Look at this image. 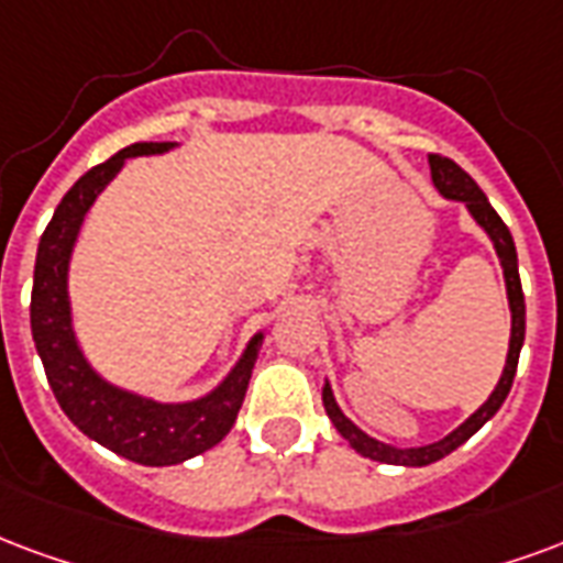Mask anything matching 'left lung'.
Here are the masks:
<instances>
[{
    "label": "left lung",
    "instance_id": "left-lung-1",
    "mask_svg": "<svg viewBox=\"0 0 563 563\" xmlns=\"http://www.w3.org/2000/svg\"><path fill=\"white\" fill-rule=\"evenodd\" d=\"M430 173L432 185L439 190L441 197L451 199V202H462L468 208V214L474 218V223L489 235L495 253H498V262H501L504 271V286H507V307H510V345H507V361H504L501 378L498 385L493 387V394L486 397L481 409L468 415L462 420L460 427L453 432H448L444 439L432 441V444H420V448H397V444H385V441L366 435L361 427H355L352 420L345 418L343 409L336 406L334 390H331V382L324 378L322 387V402L328 418L336 427V432L343 435L352 448H355L361 456L376 462H387V465H411V468H420V465H430V462L444 460L448 453H453L460 444L472 439L474 432L481 430L486 420L493 418L495 411L501 409V402L510 394L516 376V364H519V352H522V343H526V295H522V283H519V260H516V244L510 229L504 227V220L495 214V208L489 206V199L483 194L477 181H474L465 169L453 164L451 157H439V154H430Z\"/></svg>",
    "mask_w": 563,
    "mask_h": 563
}]
</instances>
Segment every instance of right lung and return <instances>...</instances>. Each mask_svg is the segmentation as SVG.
Masks as SVG:
<instances>
[{
  "instance_id": "obj_1",
  "label": "right lung",
  "mask_w": 563,
  "mask_h": 563,
  "mask_svg": "<svg viewBox=\"0 0 563 563\" xmlns=\"http://www.w3.org/2000/svg\"><path fill=\"white\" fill-rule=\"evenodd\" d=\"M173 148H178V143H133L112 154L101 166L89 169L70 187L37 244L29 307L32 340L62 411L82 435L140 465H178L227 439V432L239 418L250 373L265 340V331H256L227 376L208 394L187 402H161L112 385L82 355L74 331L68 289L70 256L80 239L82 220L95 206V199L103 194V187L122 173L128 157H152Z\"/></svg>"
}]
</instances>
